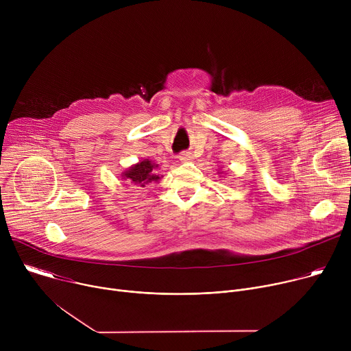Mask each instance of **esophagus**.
Segmentation results:
<instances>
[{
    "instance_id": "34e87169",
    "label": "esophagus",
    "mask_w": 351,
    "mask_h": 351,
    "mask_svg": "<svg viewBox=\"0 0 351 351\" xmlns=\"http://www.w3.org/2000/svg\"><path fill=\"white\" fill-rule=\"evenodd\" d=\"M193 157H191V154L190 153H186V152H183V153H180L179 154V160L182 161V162H186V161H190Z\"/></svg>"
}]
</instances>
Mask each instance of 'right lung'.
<instances>
[{"label": "right lung", "mask_w": 351, "mask_h": 351, "mask_svg": "<svg viewBox=\"0 0 351 351\" xmlns=\"http://www.w3.org/2000/svg\"><path fill=\"white\" fill-rule=\"evenodd\" d=\"M156 167L157 165H154L152 161L144 160L137 165L132 167L129 171H126L123 173V178L129 179L130 182L138 186H144L149 182H157L160 176L156 173Z\"/></svg>", "instance_id": "1"}]
</instances>
